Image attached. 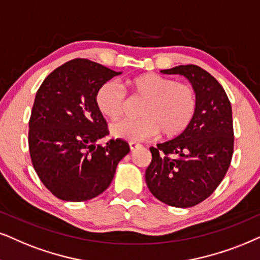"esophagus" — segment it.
<instances>
[{
  "instance_id": "1",
  "label": "esophagus",
  "mask_w": 260,
  "mask_h": 260,
  "mask_svg": "<svg viewBox=\"0 0 260 260\" xmlns=\"http://www.w3.org/2000/svg\"><path fill=\"white\" fill-rule=\"evenodd\" d=\"M141 145L139 143H136V141H129V149L131 150H136V149H138V147H140Z\"/></svg>"
}]
</instances>
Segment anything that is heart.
Listing matches in <instances>:
<instances>
[{
    "mask_svg": "<svg viewBox=\"0 0 260 260\" xmlns=\"http://www.w3.org/2000/svg\"><path fill=\"white\" fill-rule=\"evenodd\" d=\"M129 86L134 93L146 98L140 109V119H122L110 126V132L120 139L137 141L156 136L176 137L193 119L197 97L192 86L176 83L157 73H144L132 78ZM94 103L108 119H116L124 107V92L116 81H106L98 87Z\"/></svg>",
    "mask_w": 260,
    "mask_h": 260,
    "instance_id": "obj_1",
    "label": "heart"
}]
</instances>
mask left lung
Masks as SVG:
<instances>
[{"label":"left lung","mask_w":260,"mask_h":260,"mask_svg":"<svg viewBox=\"0 0 260 260\" xmlns=\"http://www.w3.org/2000/svg\"><path fill=\"white\" fill-rule=\"evenodd\" d=\"M160 72L185 77L196 92L197 108L181 134L150 147L152 160L145 172L146 185L167 205L190 208L212 194L231 166L232 106L222 85L198 66Z\"/></svg>","instance_id":"8db88e82"}]
</instances>
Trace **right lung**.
Listing matches in <instances>:
<instances>
[{"mask_svg": "<svg viewBox=\"0 0 260 260\" xmlns=\"http://www.w3.org/2000/svg\"><path fill=\"white\" fill-rule=\"evenodd\" d=\"M84 58L66 62L44 79L29 119L28 147L41 181L66 202H85L103 193L117 164L129 152L122 139L97 141L109 134L94 96L102 84L120 75Z\"/></svg>", "mask_w": 260, "mask_h": 260, "instance_id": "right-lung-1", "label": "right lung"}]
</instances>
